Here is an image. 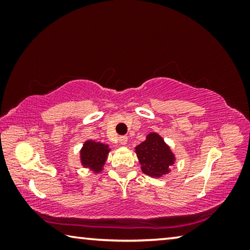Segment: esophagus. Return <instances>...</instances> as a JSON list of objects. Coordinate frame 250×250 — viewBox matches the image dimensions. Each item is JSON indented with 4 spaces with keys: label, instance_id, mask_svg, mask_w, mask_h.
I'll use <instances>...</instances> for the list:
<instances>
[{
    "label": "esophagus",
    "instance_id": "esophagus-1",
    "mask_svg": "<svg viewBox=\"0 0 250 250\" xmlns=\"http://www.w3.org/2000/svg\"><path fill=\"white\" fill-rule=\"evenodd\" d=\"M119 142H120V145L125 146L126 143H128V137H120L119 138Z\"/></svg>",
    "mask_w": 250,
    "mask_h": 250
}]
</instances>
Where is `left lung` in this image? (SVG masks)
<instances>
[{
    "instance_id": "8db88e82",
    "label": "left lung",
    "mask_w": 250,
    "mask_h": 250,
    "mask_svg": "<svg viewBox=\"0 0 250 250\" xmlns=\"http://www.w3.org/2000/svg\"><path fill=\"white\" fill-rule=\"evenodd\" d=\"M134 152L142 172L155 179L168 174L176 161L171 146L158 132L147 133L146 140L134 147Z\"/></svg>"
}]
</instances>
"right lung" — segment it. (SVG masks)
I'll return each instance as SVG.
<instances>
[{
    "instance_id": "obj_1",
    "label": "right lung",
    "mask_w": 250,
    "mask_h": 250,
    "mask_svg": "<svg viewBox=\"0 0 250 250\" xmlns=\"http://www.w3.org/2000/svg\"><path fill=\"white\" fill-rule=\"evenodd\" d=\"M109 145L99 141L86 140L79 151V160L83 167L88 168L94 174H99L104 171L109 152Z\"/></svg>"
}]
</instances>
